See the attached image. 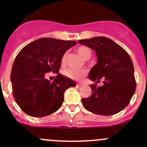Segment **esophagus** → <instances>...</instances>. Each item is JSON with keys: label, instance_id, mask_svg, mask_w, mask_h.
I'll return each instance as SVG.
<instances>
[{"label": "esophagus", "instance_id": "esophagus-1", "mask_svg": "<svg viewBox=\"0 0 147 147\" xmlns=\"http://www.w3.org/2000/svg\"><path fill=\"white\" fill-rule=\"evenodd\" d=\"M83 85V84H82V83H78V84H77V87H80L81 86H82Z\"/></svg>", "mask_w": 147, "mask_h": 147}]
</instances>
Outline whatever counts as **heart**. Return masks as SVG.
Listing matches in <instances>:
<instances>
[{"label": "heart", "mask_w": 147, "mask_h": 147, "mask_svg": "<svg viewBox=\"0 0 147 147\" xmlns=\"http://www.w3.org/2000/svg\"><path fill=\"white\" fill-rule=\"evenodd\" d=\"M77 52L78 54L84 60H88L91 57V50L85 46H80L77 49ZM67 54H65L62 58V63L65 64L66 61ZM64 75L70 79L75 80H80L84 76L87 75V71L85 69H67L64 71Z\"/></svg>", "instance_id": "b5f03b06"}]
</instances>
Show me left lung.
<instances>
[{"instance_id": "left-lung-1", "label": "left lung", "mask_w": 147, "mask_h": 147, "mask_svg": "<svg viewBox=\"0 0 147 147\" xmlns=\"http://www.w3.org/2000/svg\"><path fill=\"white\" fill-rule=\"evenodd\" d=\"M81 45L92 49L97 63L92 67L88 78L103 85L91 84L92 94L82 99L87 110L96 115H115L129 103L136 90V81L132 61L126 50L111 39L94 37L79 40Z\"/></svg>"}]
</instances>
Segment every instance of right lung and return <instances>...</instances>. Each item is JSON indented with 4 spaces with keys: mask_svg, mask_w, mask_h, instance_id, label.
<instances>
[{
    "mask_svg": "<svg viewBox=\"0 0 147 147\" xmlns=\"http://www.w3.org/2000/svg\"><path fill=\"white\" fill-rule=\"evenodd\" d=\"M76 44L74 40L43 38L19 52L10 81L15 100L27 115L42 117L56 112L63 105L65 90L76 86L75 81L60 74L53 82L45 78L47 72L58 73L65 52Z\"/></svg>",
    "mask_w": 147,
    "mask_h": 147,
    "instance_id": "right-lung-1",
    "label": "right lung"
}]
</instances>
